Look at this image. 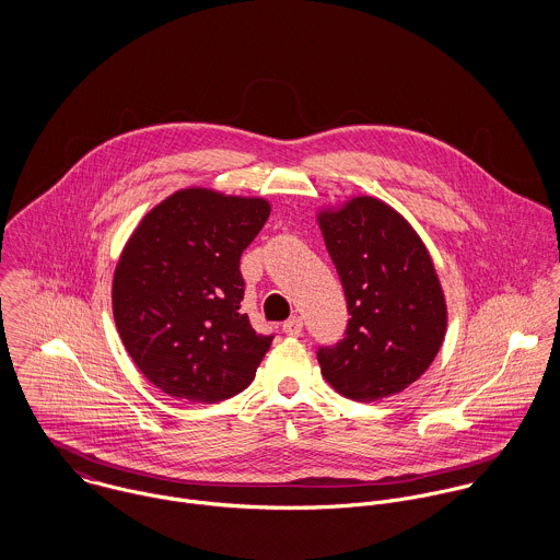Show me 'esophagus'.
<instances>
[{
	"instance_id": "obj_1",
	"label": "esophagus",
	"mask_w": 560,
	"mask_h": 560,
	"mask_svg": "<svg viewBox=\"0 0 560 560\" xmlns=\"http://www.w3.org/2000/svg\"><path fill=\"white\" fill-rule=\"evenodd\" d=\"M302 329H304V320H302V317H291V319L284 320V325H282V331H284L287 336H300Z\"/></svg>"
}]
</instances>
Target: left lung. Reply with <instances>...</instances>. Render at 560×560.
<instances>
[{
  "label": "left lung",
  "instance_id": "left-lung-1",
  "mask_svg": "<svg viewBox=\"0 0 560 560\" xmlns=\"http://www.w3.org/2000/svg\"><path fill=\"white\" fill-rule=\"evenodd\" d=\"M320 233L345 289V338L320 347V375L347 399H386L413 384L446 334V300L429 249L373 196L323 209Z\"/></svg>",
  "mask_w": 560,
  "mask_h": 560
}]
</instances>
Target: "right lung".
<instances>
[{
  "instance_id": "right-lung-1",
  "label": "right lung",
  "mask_w": 560,
  "mask_h": 560,
  "mask_svg": "<svg viewBox=\"0 0 560 560\" xmlns=\"http://www.w3.org/2000/svg\"><path fill=\"white\" fill-rule=\"evenodd\" d=\"M269 213L265 198L189 187L151 209L127 241L112 282L114 320L165 395L218 402L252 384L273 336L241 313L240 260Z\"/></svg>"
}]
</instances>
